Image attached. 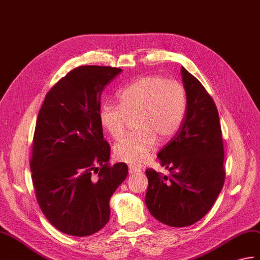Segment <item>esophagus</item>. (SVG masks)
<instances>
[{"instance_id":"esophagus-1","label":"esophagus","mask_w":260,"mask_h":260,"mask_svg":"<svg viewBox=\"0 0 260 260\" xmlns=\"http://www.w3.org/2000/svg\"><path fill=\"white\" fill-rule=\"evenodd\" d=\"M128 172H129V174H135V173H137V172H140V168H137V167H135V166L129 165V166H128Z\"/></svg>"}]
</instances>
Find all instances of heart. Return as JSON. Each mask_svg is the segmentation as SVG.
I'll return each mask as SVG.
<instances>
[{"instance_id": "b5f03b06", "label": "heart", "mask_w": 260, "mask_h": 260, "mask_svg": "<svg viewBox=\"0 0 260 260\" xmlns=\"http://www.w3.org/2000/svg\"><path fill=\"white\" fill-rule=\"evenodd\" d=\"M117 98L119 105H102L100 124L112 138L119 140L129 119L136 117L138 131L115 145L114 156L129 165H141L152 155L157 138L171 140L182 126L187 108L185 86L161 75H148L126 86Z\"/></svg>"}]
</instances>
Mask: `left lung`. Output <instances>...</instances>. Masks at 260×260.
<instances>
[{"mask_svg": "<svg viewBox=\"0 0 260 260\" xmlns=\"http://www.w3.org/2000/svg\"><path fill=\"white\" fill-rule=\"evenodd\" d=\"M187 94L184 122L157 157L170 171L164 176L147 168L145 204L156 219L186 227L202 219L224 186V145L218 111L197 78L182 68Z\"/></svg>", "mask_w": 260, "mask_h": 260, "instance_id": "8db88e82", "label": "left lung"}]
</instances>
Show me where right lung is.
I'll use <instances>...</instances> for the list:
<instances>
[{"label":"right lung","mask_w":260,"mask_h":260,"mask_svg":"<svg viewBox=\"0 0 260 260\" xmlns=\"http://www.w3.org/2000/svg\"><path fill=\"white\" fill-rule=\"evenodd\" d=\"M122 69L85 65L69 72L45 96L36 119L29 167L36 201L51 224L89 236L110 220V198L128 173L111 165L100 124L103 89Z\"/></svg>","instance_id":"add662e5"}]
</instances>
